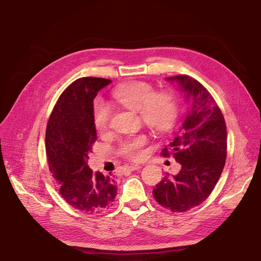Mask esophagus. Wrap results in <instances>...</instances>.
Listing matches in <instances>:
<instances>
[{
  "label": "esophagus",
  "mask_w": 261,
  "mask_h": 261,
  "mask_svg": "<svg viewBox=\"0 0 261 261\" xmlns=\"http://www.w3.org/2000/svg\"><path fill=\"white\" fill-rule=\"evenodd\" d=\"M142 168V165H130V166H127V170H130V171H134L137 169H141Z\"/></svg>",
  "instance_id": "obj_1"
}]
</instances>
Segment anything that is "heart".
Here are the masks:
<instances>
[{"instance_id": "obj_1", "label": "heart", "mask_w": 261, "mask_h": 261, "mask_svg": "<svg viewBox=\"0 0 261 261\" xmlns=\"http://www.w3.org/2000/svg\"><path fill=\"white\" fill-rule=\"evenodd\" d=\"M113 97L127 109L138 112L143 122L158 134L171 129L177 117V101L169 92H154V87L146 82L134 81L119 85L113 91ZM111 107L98 99L93 109V123L98 132L106 130L111 119ZM147 142L145 135L129 137L120 142L118 152L130 160H141L143 147Z\"/></svg>"}]
</instances>
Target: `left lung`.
<instances>
[{"mask_svg": "<svg viewBox=\"0 0 261 261\" xmlns=\"http://www.w3.org/2000/svg\"><path fill=\"white\" fill-rule=\"evenodd\" d=\"M190 101V110L175 139L162 151L180 164L177 175L167 174L152 190L156 201L174 213L187 212L212 194L225 166L227 128L215 99L198 81L187 75L167 77Z\"/></svg>", "mask_w": 261, "mask_h": 261, "instance_id": "8db88e82", "label": "left lung"}]
</instances>
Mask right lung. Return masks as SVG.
Instances as JSON below:
<instances>
[{
    "label": "right lung",
    "mask_w": 261,
    "mask_h": 261,
    "mask_svg": "<svg viewBox=\"0 0 261 261\" xmlns=\"http://www.w3.org/2000/svg\"><path fill=\"white\" fill-rule=\"evenodd\" d=\"M110 80L82 77L61 94L46 127V156L60 194L69 206L84 214L109 209L117 194L112 174L93 173L88 154L96 142L93 100Z\"/></svg>",
    "instance_id": "1"
}]
</instances>
